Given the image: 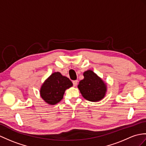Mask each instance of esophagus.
I'll return each mask as SVG.
<instances>
[{"instance_id":"obj_1","label":"esophagus","mask_w":146,"mask_h":146,"mask_svg":"<svg viewBox=\"0 0 146 146\" xmlns=\"http://www.w3.org/2000/svg\"><path fill=\"white\" fill-rule=\"evenodd\" d=\"M73 86H76L78 84V80H74L73 81Z\"/></svg>"}]
</instances>
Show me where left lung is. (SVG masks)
<instances>
[{
	"label": "left lung",
	"instance_id": "left-lung-1",
	"mask_svg": "<svg viewBox=\"0 0 146 146\" xmlns=\"http://www.w3.org/2000/svg\"><path fill=\"white\" fill-rule=\"evenodd\" d=\"M83 76L84 79L81 80L78 85L83 97L92 102L102 100L107 91L106 84L91 70L84 72Z\"/></svg>",
	"mask_w": 146,
	"mask_h": 146
}]
</instances>
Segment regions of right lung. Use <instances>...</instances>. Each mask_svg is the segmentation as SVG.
<instances>
[{"mask_svg":"<svg viewBox=\"0 0 146 146\" xmlns=\"http://www.w3.org/2000/svg\"><path fill=\"white\" fill-rule=\"evenodd\" d=\"M73 86L70 80L60 72L52 73L41 86L40 93L42 99L49 104L54 105L63 99L66 89Z\"/></svg>","mask_w":146,"mask_h":146,"instance_id":"add662e5","label":"right lung"}]
</instances>
